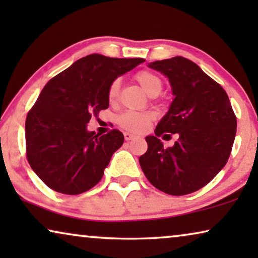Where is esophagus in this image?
I'll use <instances>...</instances> for the list:
<instances>
[{
	"mask_svg": "<svg viewBox=\"0 0 258 258\" xmlns=\"http://www.w3.org/2000/svg\"><path fill=\"white\" fill-rule=\"evenodd\" d=\"M135 137H136V135H134V134H132V133H129V132L124 133V140L125 141H130V140L135 139Z\"/></svg>",
	"mask_w": 258,
	"mask_h": 258,
	"instance_id": "obj_1",
	"label": "esophagus"
}]
</instances>
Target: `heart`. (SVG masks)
I'll list each match as a JSON object with an SVG mask.
<instances>
[{
	"mask_svg": "<svg viewBox=\"0 0 258 258\" xmlns=\"http://www.w3.org/2000/svg\"><path fill=\"white\" fill-rule=\"evenodd\" d=\"M135 79L143 89L151 96H157L162 91L163 83L160 77L155 75L154 73L148 70H141L135 75ZM119 82L118 79L112 81L108 88V100L109 102H115L118 97L119 93ZM154 119V114L151 111H125L117 117V123L122 128L134 133H142L146 130Z\"/></svg>",
	"mask_w": 258,
	"mask_h": 258,
	"instance_id": "heart-1",
	"label": "heart"
}]
</instances>
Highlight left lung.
I'll return each instance as SVG.
<instances>
[{"mask_svg": "<svg viewBox=\"0 0 258 258\" xmlns=\"http://www.w3.org/2000/svg\"><path fill=\"white\" fill-rule=\"evenodd\" d=\"M168 76L175 95L170 109L147 136L140 165L151 184L168 195L182 196L207 185L227 164L237 119L225 90L196 63L182 56L149 64ZM177 133L174 147L158 137Z\"/></svg>", "mask_w": 258, "mask_h": 258, "instance_id": "obj_1", "label": "left lung"}]
</instances>
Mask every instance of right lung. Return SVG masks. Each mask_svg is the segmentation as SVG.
<instances>
[{"label":"right lung","instance_id":"right-lung-1","mask_svg":"<svg viewBox=\"0 0 258 258\" xmlns=\"http://www.w3.org/2000/svg\"><path fill=\"white\" fill-rule=\"evenodd\" d=\"M142 62L91 54L45 84L26 118L27 160L45 185L79 195L101 181L124 137L117 129L100 136L87 124L109 107V84Z\"/></svg>","mask_w":258,"mask_h":258}]
</instances>
